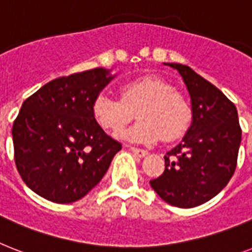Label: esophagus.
<instances>
[{
    "instance_id": "1",
    "label": "esophagus",
    "mask_w": 252,
    "mask_h": 252,
    "mask_svg": "<svg viewBox=\"0 0 252 252\" xmlns=\"http://www.w3.org/2000/svg\"><path fill=\"white\" fill-rule=\"evenodd\" d=\"M130 151H132L133 154L137 155V157H140V158H145L149 155L146 150H142V149H137V147H130Z\"/></svg>"
}]
</instances>
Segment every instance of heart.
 I'll return each mask as SVG.
<instances>
[{"instance_id":"b5f03b06","label":"heart","mask_w":252,"mask_h":252,"mask_svg":"<svg viewBox=\"0 0 252 252\" xmlns=\"http://www.w3.org/2000/svg\"><path fill=\"white\" fill-rule=\"evenodd\" d=\"M137 111L140 120L118 137L132 144L151 145L161 138L175 141L185 134L193 112L183 94L165 80L147 76L124 84L120 99L106 92L93 98L91 112L94 122L106 132H116L128 124Z\"/></svg>"}]
</instances>
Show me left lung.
Returning a JSON list of instances; mask_svg holds the SVG:
<instances>
[{"instance_id": "1", "label": "left lung", "mask_w": 252, "mask_h": 252, "mask_svg": "<svg viewBox=\"0 0 252 252\" xmlns=\"http://www.w3.org/2000/svg\"><path fill=\"white\" fill-rule=\"evenodd\" d=\"M183 77L193 120L183 141L164 155L165 169L150 185L161 199L193 208L218 195L236 171L242 130L232 101L210 81L180 63H167Z\"/></svg>"}]
</instances>
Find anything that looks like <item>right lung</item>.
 Returning a JSON list of instances; mask_svg holds the SVG:
<instances>
[{"label":"right lung","instance_id":"1","mask_svg":"<svg viewBox=\"0 0 252 252\" xmlns=\"http://www.w3.org/2000/svg\"><path fill=\"white\" fill-rule=\"evenodd\" d=\"M114 76L98 68L54 79L23 102L13 126L18 172L34 193L72 203L102 180L122 144L94 122L93 98Z\"/></svg>","mask_w":252,"mask_h":252}]
</instances>
